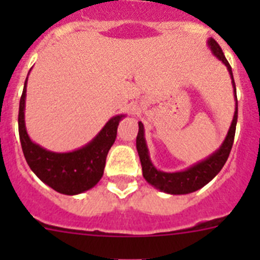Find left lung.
I'll use <instances>...</instances> for the list:
<instances>
[{
  "mask_svg": "<svg viewBox=\"0 0 260 260\" xmlns=\"http://www.w3.org/2000/svg\"><path fill=\"white\" fill-rule=\"evenodd\" d=\"M208 47L211 48L213 54L228 68L229 74H231L232 78V83H233L234 98H236V112H234L233 121H232L228 134L225 137V141L222 142L221 147H220L219 150L215 151L210 157L204 158V160H202L198 164L187 168L186 171L176 172V173H167V172L157 171L153 167L152 161H151L150 158L146 139H144L143 123L139 122V132H138L137 135V150L139 158H141L143 177L146 178L147 182L151 183L153 187L161 190L164 192H168V194H189V192L197 191V190L202 189L203 186L207 185L213 177L222 169V167H224V164L226 162V160L229 157L232 146H233L234 134H236V125H237L238 117L237 93H236V84H234L233 73H232V68L229 65V62L226 61L221 48L216 43V40H213L212 38L208 39Z\"/></svg>",
  "mask_w": 260,
  "mask_h": 260,
  "instance_id": "obj_1",
  "label": "left lung"
}]
</instances>
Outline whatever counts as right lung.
Masks as SVG:
<instances>
[{"label":"right lung","mask_w":260,"mask_h":260,"mask_svg":"<svg viewBox=\"0 0 260 260\" xmlns=\"http://www.w3.org/2000/svg\"><path fill=\"white\" fill-rule=\"evenodd\" d=\"M29 74V73H28ZM26 87L20 96L18 127L22 150L31 171L53 190L65 195H77L92 189L104 174L105 160L117 137V127L125 114L114 116L102 132L84 147L73 152H52L34 143L24 125Z\"/></svg>","instance_id":"obj_1"}]
</instances>
